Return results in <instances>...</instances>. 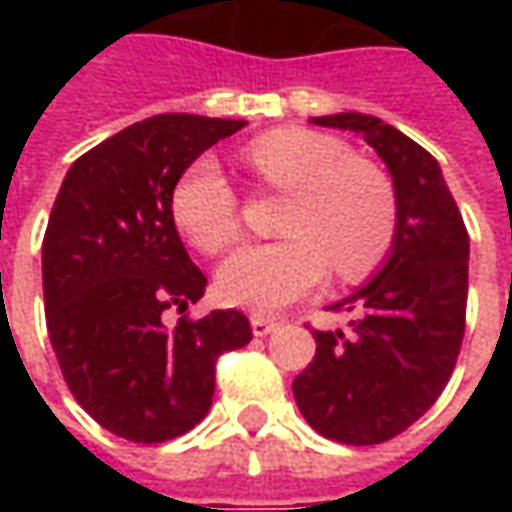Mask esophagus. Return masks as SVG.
<instances>
[{"label":"esophagus","instance_id":"1","mask_svg":"<svg viewBox=\"0 0 512 512\" xmlns=\"http://www.w3.org/2000/svg\"><path fill=\"white\" fill-rule=\"evenodd\" d=\"M276 327H279L276 319H267V316H259V313L250 316V330H253V336H270Z\"/></svg>","mask_w":512,"mask_h":512}]
</instances>
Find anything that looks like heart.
<instances>
[{
  "label": "heart",
  "instance_id": "1",
  "mask_svg": "<svg viewBox=\"0 0 512 512\" xmlns=\"http://www.w3.org/2000/svg\"><path fill=\"white\" fill-rule=\"evenodd\" d=\"M265 185L290 193L279 230L285 239L230 253L216 276L227 305L279 310L330 273L359 279L387 256L396 236V193L373 162L347 156L339 139L279 128L242 150ZM173 225L187 242L219 253L239 236V199L213 159H196L170 193Z\"/></svg>",
  "mask_w": 512,
  "mask_h": 512
}]
</instances>
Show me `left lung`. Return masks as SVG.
I'll return each mask as SVG.
<instances>
[{"label": "left lung", "mask_w": 512, "mask_h": 512, "mask_svg": "<svg viewBox=\"0 0 512 512\" xmlns=\"http://www.w3.org/2000/svg\"><path fill=\"white\" fill-rule=\"evenodd\" d=\"M310 122L353 130L379 153L396 193V236L382 270L330 305L353 313L347 330H313L316 356L293 396L325 439L379 444L424 416L456 367L470 239L439 162L402 130L367 113Z\"/></svg>", "instance_id": "8db88e82"}]
</instances>
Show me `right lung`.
<instances>
[{
	"mask_svg": "<svg viewBox=\"0 0 512 512\" xmlns=\"http://www.w3.org/2000/svg\"><path fill=\"white\" fill-rule=\"evenodd\" d=\"M242 119L159 113L119 130L70 165L42 242L53 353L76 402L105 430L156 444L202 422L216 359L245 347V313L165 325V310L205 296L170 216V193Z\"/></svg>",
	"mask_w": 512,
	"mask_h": 512,
	"instance_id": "add662e5",
	"label": "right lung"
}]
</instances>
